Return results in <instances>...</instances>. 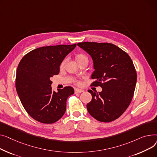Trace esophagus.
<instances>
[{"label":"esophagus","mask_w":157,"mask_h":157,"mask_svg":"<svg viewBox=\"0 0 157 157\" xmlns=\"http://www.w3.org/2000/svg\"><path fill=\"white\" fill-rule=\"evenodd\" d=\"M84 92V90L83 89H75V93H80Z\"/></svg>","instance_id":"34e87169"}]
</instances>
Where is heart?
<instances>
[{"label": "heart", "mask_w": 157, "mask_h": 157, "mask_svg": "<svg viewBox=\"0 0 157 157\" xmlns=\"http://www.w3.org/2000/svg\"><path fill=\"white\" fill-rule=\"evenodd\" d=\"M75 61H77V63L79 64V65H81V64H84V63L88 64V62H89L88 57L84 53L77 54L75 56ZM66 62H67V59H63L61 61V63L59 64V70H62L64 69V67H65ZM74 82L75 83V84H77L78 86H79L80 84V82L79 80H75Z\"/></svg>", "instance_id": "1"}]
</instances>
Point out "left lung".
<instances>
[{
  "mask_svg": "<svg viewBox=\"0 0 157 157\" xmlns=\"http://www.w3.org/2000/svg\"><path fill=\"white\" fill-rule=\"evenodd\" d=\"M93 59L94 79L91 86L102 91L88 90L92 100L87 105L89 114L97 121L109 122L121 117L132 99L137 80L133 62L128 54L111 43H78Z\"/></svg>",
  "mask_w": 157,
  "mask_h": 157,
  "instance_id": "left-lung-1",
  "label": "left lung"
}]
</instances>
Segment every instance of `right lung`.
<instances>
[{
  "label": "right lung",
  "mask_w": 157,
  "mask_h": 157,
  "mask_svg": "<svg viewBox=\"0 0 157 157\" xmlns=\"http://www.w3.org/2000/svg\"><path fill=\"white\" fill-rule=\"evenodd\" d=\"M77 44L45 46L27 53L17 66L16 89L29 115L43 124H53L63 116L67 98L74 89L67 86L52 90L50 80L59 72V64Z\"/></svg>",
  "instance_id": "right-lung-1"
}]
</instances>
